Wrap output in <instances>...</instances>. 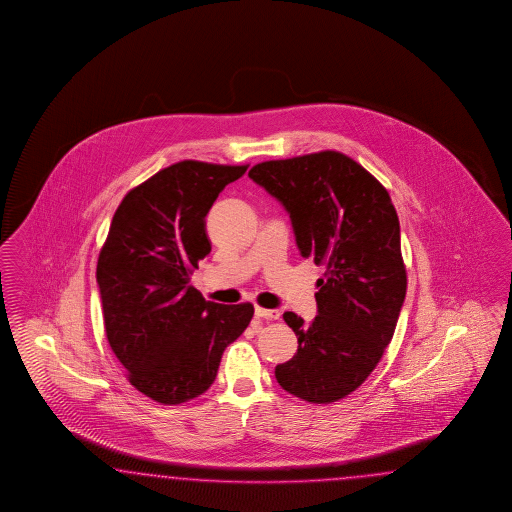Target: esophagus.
Segmentation results:
<instances>
[{"instance_id": "obj_1", "label": "esophagus", "mask_w": 512, "mask_h": 512, "mask_svg": "<svg viewBox=\"0 0 512 512\" xmlns=\"http://www.w3.org/2000/svg\"><path fill=\"white\" fill-rule=\"evenodd\" d=\"M255 315L259 317V319H266V321H276L279 319V311L278 310H264V308H255Z\"/></svg>"}]
</instances>
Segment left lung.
Wrapping results in <instances>:
<instances>
[{
  "label": "left lung",
  "instance_id": "8db88e82",
  "mask_svg": "<svg viewBox=\"0 0 512 512\" xmlns=\"http://www.w3.org/2000/svg\"><path fill=\"white\" fill-rule=\"evenodd\" d=\"M248 176L291 217L300 255L326 268L315 319L306 325L283 313L298 351L276 366V379L300 400L338 402L373 372L402 311L407 276L396 208L387 189L340 152L264 161Z\"/></svg>",
  "mask_w": 512,
  "mask_h": 512
}]
</instances>
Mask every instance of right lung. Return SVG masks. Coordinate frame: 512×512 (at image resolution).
Segmentation results:
<instances>
[{"label":"right lung","mask_w":512,"mask_h":512,"mask_svg":"<svg viewBox=\"0 0 512 512\" xmlns=\"http://www.w3.org/2000/svg\"><path fill=\"white\" fill-rule=\"evenodd\" d=\"M248 167L180 161L131 189L97 261L105 332L129 383L176 405L206 392L251 304L206 302L191 272L210 253L204 217Z\"/></svg>","instance_id":"1"}]
</instances>
